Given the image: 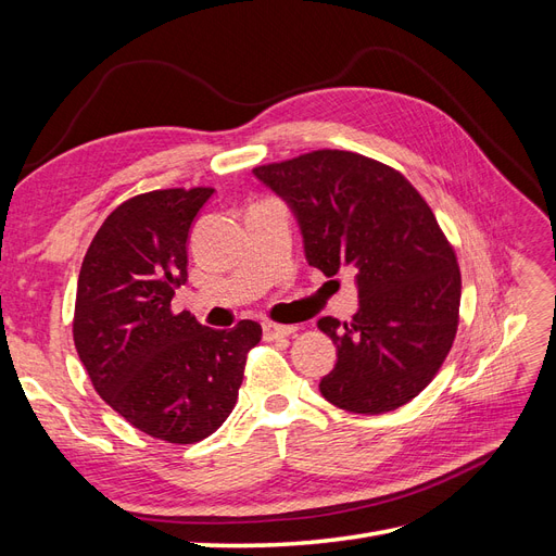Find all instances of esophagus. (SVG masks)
Wrapping results in <instances>:
<instances>
[{"label":"esophagus","instance_id":"1","mask_svg":"<svg viewBox=\"0 0 556 556\" xmlns=\"http://www.w3.org/2000/svg\"><path fill=\"white\" fill-rule=\"evenodd\" d=\"M262 329H264V339H266V341L288 339V336H292V333L296 331L294 325H276V323H264Z\"/></svg>","mask_w":556,"mask_h":556}]
</instances>
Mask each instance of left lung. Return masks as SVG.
Returning a JSON list of instances; mask_svg holds the SVG:
<instances>
[{"mask_svg": "<svg viewBox=\"0 0 556 556\" xmlns=\"http://www.w3.org/2000/svg\"><path fill=\"white\" fill-rule=\"evenodd\" d=\"M252 174L294 213L311 266L327 278L355 274L352 323H317L339 357L319 392L362 415L415 399L447 357L462 299L457 257L427 201L392 166L348 150H313Z\"/></svg>", "mask_w": 556, "mask_h": 556, "instance_id": "obj_1", "label": "left lung"}]
</instances>
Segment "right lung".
<instances>
[{
    "instance_id": "obj_1",
    "label": "right lung",
    "mask_w": 556,
    "mask_h": 556,
    "mask_svg": "<svg viewBox=\"0 0 556 556\" xmlns=\"http://www.w3.org/2000/svg\"><path fill=\"white\" fill-rule=\"evenodd\" d=\"M215 190H155L117 206L83 257L74 343L97 394L131 427L197 443L237 406L262 327L211 329L172 299L188 282L194 217Z\"/></svg>"
}]
</instances>
